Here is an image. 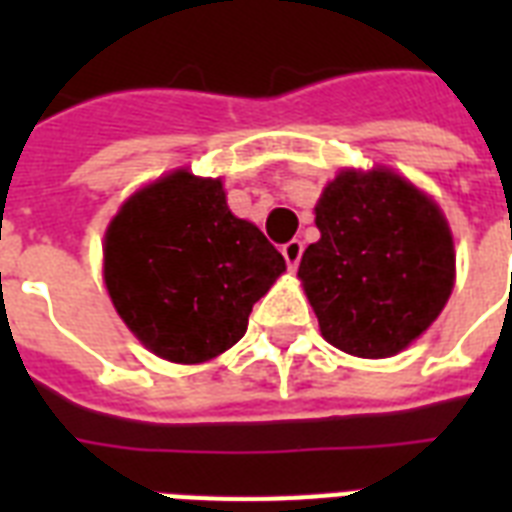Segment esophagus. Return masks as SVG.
Listing matches in <instances>:
<instances>
[{"label": "esophagus", "instance_id": "obj_1", "mask_svg": "<svg viewBox=\"0 0 512 512\" xmlns=\"http://www.w3.org/2000/svg\"><path fill=\"white\" fill-rule=\"evenodd\" d=\"M281 255H284V260H287L289 268H297L300 257H303V241H300V239L287 241V244L281 247Z\"/></svg>", "mask_w": 512, "mask_h": 512}]
</instances>
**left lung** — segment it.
<instances>
[{
	"instance_id": "obj_1",
	"label": "left lung",
	"mask_w": 512,
	"mask_h": 512,
	"mask_svg": "<svg viewBox=\"0 0 512 512\" xmlns=\"http://www.w3.org/2000/svg\"><path fill=\"white\" fill-rule=\"evenodd\" d=\"M321 239L297 276L324 340L350 356L388 358L444 311L454 244L433 201L385 170L340 172L316 204Z\"/></svg>"
}]
</instances>
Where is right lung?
<instances>
[{"instance_id":"obj_1","label":"right lung","mask_w":512,"mask_h":512,"mask_svg":"<svg viewBox=\"0 0 512 512\" xmlns=\"http://www.w3.org/2000/svg\"><path fill=\"white\" fill-rule=\"evenodd\" d=\"M103 255L124 324L175 364H199L236 345L252 305L287 268L257 225L231 215L220 180L185 170L119 209Z\"/></svg>"}]
</instances>
